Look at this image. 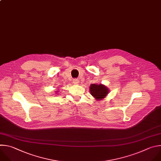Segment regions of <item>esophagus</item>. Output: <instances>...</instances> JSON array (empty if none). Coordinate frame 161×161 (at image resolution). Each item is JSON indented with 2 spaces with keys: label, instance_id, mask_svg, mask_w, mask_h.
I'll return each instance as SVG.
<instances>
[{
  "label": "esophagus",
  "instance_id": "esophagus-1",
  "mask_svg": "<svg viewBox=\"0 0 161 161\" xmlns=\"http://www.w3.org/2000/svg\"><path fill=\"white\" fill-rule=\"evenodd\" d=\"M73 83L74 84H75V85H77V84H79V80L78 79H74L73 80Z\"/></svg>",
  "mask_w": 161,
  "mask_h": 161
}]
</instances>
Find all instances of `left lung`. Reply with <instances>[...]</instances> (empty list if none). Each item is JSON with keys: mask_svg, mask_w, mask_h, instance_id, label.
<instances>
[{"mask_svg": "<svg viewBox=\"0 0 161 161\" xmlns=\"http://www.w3.org/2000/svg\"><path fill=\"white\" fill-rule=\"evenodd\" d=\"M91 94L95 98L96 100L100 102L103 100L109 92V89L102 84H92L89 87Z\"/></svg>", "mask_w": 161, "mask_h": 161, "instance_id": "left-lung-1", "label": "left lung"}]
</instances>
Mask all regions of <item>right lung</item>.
<instances>
[{
	"label": "right lung",
	"instance_id": "1",
	"mask_svg": "<svg viewBox=\"0 0 161 161\" xmlns=\"http://www.w3.org/2000/svg\"><path fill=\"white\" fill-rule=\"evenodd\" d=\"M59 92V91H58V90H57V91H56V93H57V92Z\"/></svg>",
	"mask_w": 161,
	"mask_h": 161
}]
</instances>
